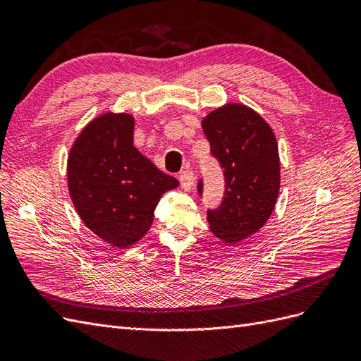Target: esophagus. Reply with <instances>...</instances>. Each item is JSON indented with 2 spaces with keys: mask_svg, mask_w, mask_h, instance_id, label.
<instances>
[{
  "mask_svg": "<svg viewBox=\"0 0 361 361\" xmlns=\"http://www.w3.org/2000/svg\"><path fill=\"white\" fill-rule=\"evenodd\" d=\"M179 180H180V187L183 190H191L192 185H194V173L190 171V170H185L180 173L179 176Z\"/></svg>",
  "mask_w": 361,
  "mask_h": 361,
  "instance_id": "esophagus-1",
  "label": "esophagus"
}]
</instances>
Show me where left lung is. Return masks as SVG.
Returning a JSON list of instances; mask_svg holds the SVG:
<instances>
[{
  "instance_id": "left-lung-1",
  "label": "left lung",
  "mask_w": 361,
  "mask_h": 361,
  "mask_svg": "<svg viewBox=\"0 0 361 361\" xmlns=\"http://www.w3.org/2000/svg\"><path fill=\"white\" fill-rule=\"evenodd\" d=\"M202 128L211 155L220 162L226 190L221 204L207 209L212 233L236 244L256 233L274 209L280 190L279 147L271 126L241 104H227L207 114ZM203 194V180L197 183Z\"/></svg>"
}]
</instances>
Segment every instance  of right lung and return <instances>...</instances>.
<instances>
[{
  "label": "right lung",
  "instance_id": "1",
  "mask_svg": "<svg viewBox=\"0 0 361 361\" xmlns=\"http://www.w3.org/2000/svg\"><path fill=\"white\" fill-rule=\"evenodd\" d=\"M68 185L84 224L126 248L143 238L161 195L179 182L134 147V117L105 113L87 125L69 152Z\"/></svg>",
  "mask_w": 361,
  "mask_h": 361
}]
</instances>
